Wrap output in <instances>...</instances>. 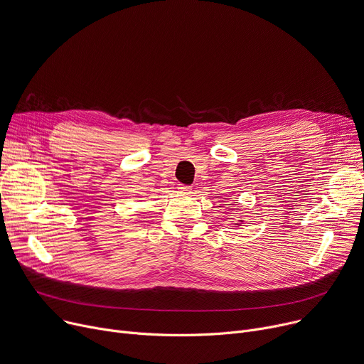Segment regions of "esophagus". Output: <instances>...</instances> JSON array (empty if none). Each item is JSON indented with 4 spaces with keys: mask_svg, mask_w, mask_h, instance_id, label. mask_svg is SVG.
<instances>
[{
    "mask_svg": "<svg viewBox=\"0 0 364 364\" xmlns=\"http://www.w3.org/2000/svg\"><path fill=\"white\" fill-rule=\"evenodd\" d=\"M178 190L181 191V193H184V194H190L193 190H191V187L190 186H186V184H180L178 186Z\"/></svg>",
    "mask_w": 364,
    "mask_h": 364,
    "instance_id": "obj_1",
    "label": "esophagus"
}]
</instances>
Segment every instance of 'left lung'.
Here are the masks:
<instances>
[{"label":"left lung","mask_w":364,"mask_h":364,"mask_svg":"<svg viewBox=\"0 0 364 364\" xmlns=\"http://www.w3.org/2000/svg\"><path fill=\"white\" fill-rule=\"evenodd\" d=\"M230 222H234V220H230ZM242 223H244V218L241 216V218L237 220V223H234V225H235V226H241Z\"/></svg>","instance_id":"1"}]
</instances>
